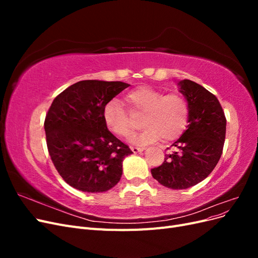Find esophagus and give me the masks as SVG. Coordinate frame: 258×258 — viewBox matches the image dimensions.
<instances>
[{
	"instance_id": "esophagus-1",
	"label": "esophagus",
	"mask_w": 258,
	"mask_h": 258,
	"mask_svg": "<svg viewBox=\"0 0 258 258\" xmlns=\"http://www.w3.org/2000/svg\"><path fill=\"white\" fill-rule=\"evenodd\" d=\"M131 151L134 153H139V152H143L144 147H137V146H131Z\"/></svg>"
}]
</instances>
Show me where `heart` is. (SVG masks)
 <instances>
[{
    "instance_id": "obj_1",
    "label": "heart",
    "mask_w": 258,
    "mask_h": 258,
    "mask_svg": "<svg viewBox=\"0 0 258 258\" xmlns=\"http://www.w3.org/2000/svg\"><path fill=\"white\" fill-rule=\"evenodd\" d=\"M124 110L117 100H112L103 108L105 126L117 137L129 138L137 129V118L143 117L147 128L141 135L131 139V142L144 145L162 138L172 141L181 136L189 119V104L181 93H168L150 87H140L124 96Z\"/></svg>"
}]
</instances>
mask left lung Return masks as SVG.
<instances>
[{
    "instance_id": "8db88e82",
    "label": "left lung",
    "mask_w": 258,
    "mask_h": 258,
    "mask_svg": "<svg viewBox=\"0 0 258 258\" xmlns=\"http://www.w3.org/2000/svg\"><path fill=\"white\" fill-rule=\"evenodd\" d=\"M188 101L189 124L166 155L161 166L151 170L155 179L168 188L186 189L200 183L220 160L226 136V117L217 98L189 80L178 83Z\"/></svg>"
}]
</instances>
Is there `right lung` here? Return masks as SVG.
<instances>
[{
	"mask_svg": "<svg viewBox=\"0 0 258 258\" xmlns=\"http://www.w3.org/2000/svg\"><path fill=\"white\" fill-rule=\"evenodd\" d=\"M122 82L81 81L58 95L46 114V143L54 168L74 188L86 192L111 189L132 154L103 120V108L129 87Z\"/></svg>",
	"mask_w": 258,
	"mask_h": 258,
	"instance_id": "right-lung-1",
	"label": "right lung"
}]
</instances>
